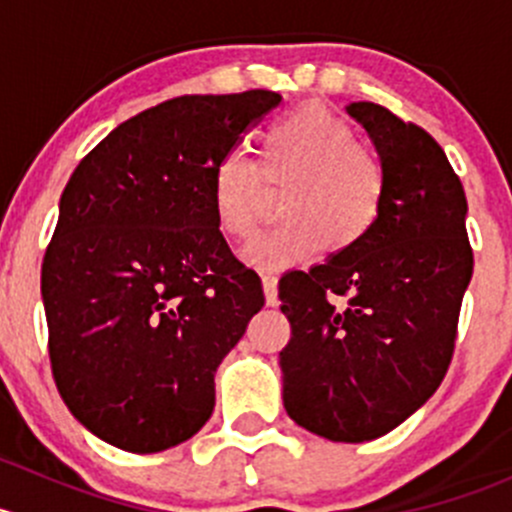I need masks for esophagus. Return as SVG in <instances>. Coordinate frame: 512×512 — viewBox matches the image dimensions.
Listing matches in <instances>:
<instances>
[{"label": "esophagus", "mask_w": 512, "mask_h": 512, "mask_svg": "<svg viewBox=\"0 0 512 512\" xmlns=\"http://www.w3.org/2000/svg\"><path fill=\"white\" fill-rule=\"evenodd\" d=\"M277 280H280V277H277L275 272H262V287H265V299L270 307H275V304L280 302V299H277Z\"/></svg>", "instance_id": "esophagus-1"}]
</instances>
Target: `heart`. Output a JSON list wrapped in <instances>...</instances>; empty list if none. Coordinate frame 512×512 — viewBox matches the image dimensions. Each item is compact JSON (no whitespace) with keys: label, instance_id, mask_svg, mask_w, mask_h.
Instances as JSON below:
<instances>
[{"label":"heart","instance_id":"obj_1","mask_svg":"<svg viewBox=\"0 0 512 512\" xmlns=\"http://www.w3.org/2000/svg\"><path fill=\"white\" fill-rule=\"evenodd\" d=\"M265 185H285L280 225L262 232L245 260L262 270L309 260L324 247L344 255L369 237L386 198L379 156L356 143L354 128L322 103H304L267 123L260 160L227 151L213 170V210L220 232L247 240L255 232Z\"/></svg>","mask_w":512,"mask_h":512}]
</instances>
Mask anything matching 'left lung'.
Returning <instances> with one entry per match:
<instances>
[{
	"mask_svg": "<svg viewBox=\"0 0 512 512\" xmlns=\"http://www.w3.org/2000/svg\"><path fill=\"white\" fill-rule=\"evenodd\" d=\"M347 113L386 170L379 223L364 242L280 280L292 337L280 352L294 423L329 441L384 436L441 386L473 275L466 193L443 148L371 101Z\"/></svg>",
	"mask_w": 512,
	"mask_h": 512,
	"instance_id": "left-lung-1",
	"label": "left lung"
}]
</instances>
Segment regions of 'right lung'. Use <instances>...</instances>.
<instances>
[{
	"label": "right lung",
	"mask_w": 512,
	"mask_h": 512,
	"mask_svg": "<svg viewBox=\"0 0 512 512\" xmlns=\"http://www.w3.org/2000/svg\"><path fill=\"white\" fill-rule=\"evenodd\" d=\"M280 101L170 98L113 128L66 183L41 265L49 359L101 441L158 453L213 414L215 371L265 304L215 223L213 170Z\"/></svg>",
	"instance_id": "right-lung-1"
}]
</instances>
